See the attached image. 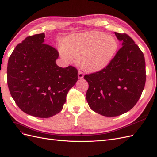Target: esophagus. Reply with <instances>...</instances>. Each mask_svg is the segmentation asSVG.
Returning a JSON list of instances; mask_svg holds the SVG:
<instances>
[{"mask_svg":"<svg viewBox=\"0 0 157 157\" xmlns=\"http://www.w3.org/2000/svg\"><path fill=\"white\" fill-rule=\"evenodd\" d=\"M78 77L79 79H82L84 77V74L80 71H78Z\"/></svg>","mask_w":157,"mask_h":157,"instance_id":"1","label":"esophagus"}]
</instances>
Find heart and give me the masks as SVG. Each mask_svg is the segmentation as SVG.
<instances>
[{
  "label": "heart",
  "mask_w": 157,
  "mask_h": 157,
  "mask_svg": "<svg viewBox=\"0 0 157 157\" xmlns=\"http://www.w3.org/2000/svg\"><path fill=\"white\" fill-rule=\"evenodd\" d=\"M117 49L112 36L98 31L86 32L67 37L59 48L65 61L78 59L81 67L89 71H98L110 62Z\"/></svg>",
  "instance_id": "obj_1"
}]
</instances>
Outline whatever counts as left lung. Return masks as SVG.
Instances as JSON below:
<instances>
[{
    "instance_id": "1",
    "label": "left lung",
    "mask_w": 157,
    "mask_h": 157,
    "mask_svg": "<svg viewBox=\"0 0 157 157\" xmlns=\"http://www.w3.org/2000/svg\"><path fill=\"white\" fill-rule=\"evenodd\" d=\"M115 34L122 46L105 68L84 77L89 85V107L105 117L119 116L134 107L146 80L143 52L126 33Z\"/></svg>"
}]
</instances>
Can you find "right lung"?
Masks as SVG:
<instances>
[{
  "label": "right lung",
  "mask_w": 157,
  "mask_h": 157,
  "mask_svg": "<svg viewBox=\"0 0 157 157\" xmlns=\"http://www.w3.org/2000/svg\"><path fill=\"white\" fill-rule=\"evenodd\" d=\"M44 33L29 36L18 44L8 59L7 82L13 100L28 115L49 118L62 110L78 71L56 63L59 53L45 44Z\"/></svg>",
  "instance_id": "right-lung-1"
}]
</instances>
